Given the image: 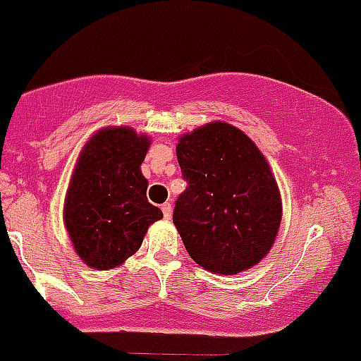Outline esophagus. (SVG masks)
Returning <instances> with one entry per match:
<instances>
[{
  "label": "esophagus",
  "mask_w": 361,
  "mask_h": 361,
  "mask_svg": "<svg viewBox=\"0 0 361 361\" xmlns=\"http://www.w3.org/2000/svg\"><path fill=\"white\" fill-rule=\"evenodd\" d=\"M162 212H164V216L169 220L171 216H173V206H171L169 202H166V204H162Z\"/></svg>",
  "instance_id": "esophagus-1"
}]
</instances>
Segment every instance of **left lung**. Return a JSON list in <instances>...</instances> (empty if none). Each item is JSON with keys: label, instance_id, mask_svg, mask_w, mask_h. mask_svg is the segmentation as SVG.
Listing matches in <instances>:
<instances>
[{"label": "left lung", "instance_id": "left-lung-1", "mask_svg": "<svg viewBox=\"0 0 361 361\" xmlns=\"http://www.w3.org/2000/svg\"><path fill=\"white\" fill-rule=\"evenodd\" d=\"M176 155L188 185L173 222L190 257L220 275L257 264L275 243L282 219L281 192L264 155L226 121L181 135Z\"/></svg>", "mask_w": 361, "mask_h": 361}]
</instances>
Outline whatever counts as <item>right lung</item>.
<instances>
[{"mask_svg": "<svg viewBox=\"0 0 361 361\" xmlns=\"http://www.w3.org/2000/svg\"><path fill=\"white\" fill-rule=\"evenodd\" d=\"M149 137L107 127L84 145L70 178L63 220L77 255L95 269L123 264L141 247L160 208L148 202L141 164Z\"/></svg>", "mask_w": 361, "mask_h": 361, "instance_id": "obj_1", "label": "right lung"}]
</instances>
